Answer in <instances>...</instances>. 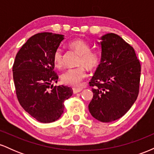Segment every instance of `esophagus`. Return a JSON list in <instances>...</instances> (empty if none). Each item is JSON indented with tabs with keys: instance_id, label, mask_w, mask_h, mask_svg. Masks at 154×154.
<instances>
[{
	"instance_id": "esophagus-1",
	"label": "esophagus",
	"mask_w": 154,
	"mask_h": 154,
	"mask_svg": "<svg viewBox=\"0 0 154 154\" xmlns=\"http://www.w3.org/2000/svg\"><path fill=\"white\" fill-rule=\"evenodd\" d=\"M82 91V88H73L74 94H76V93H79V92H81Z\"/></svg>"
}]
</instances>
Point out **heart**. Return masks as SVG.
Masks as SVG:
<instances>
[{
    "mask_svg": "<svg viewBox=\"0 0 154 154\" xmlns=\"http://www.w3.org/2000/svg\"><path fill=\"white\" fill-rule=\"evenodd\" d=\"M68 46L79 54L77 61V65L79 66L65 72L61 75V81L66 85L77 87L87 77L86 68L91 72L98 69L101 65L102 55L99 51H91V45L80 38L71 40L68 43ZM53 63L59 69L63 67V54L61 49L55 51L53 56Z\"/></svg>",
    "mask_w": 154,
    "mask_h": 154,
    "instance_id": "b5f03b06",
    "label": "heart"
}]
</instances>
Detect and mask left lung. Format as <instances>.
Returning <instances> with one entry per match:
<instances>
[{
    "label": "left lung",
    "instance_id": "obj_1",
    "mask_svg": "<svg viewBox=\"0 0 154 154\" xmlns=\"http://www.w3.org/2000/svg\"><path fill=\"white\" fill-rule=\"evenodd\" d=\"M100 40L102 62L89 82L93 97L88 109L95 119L111 122L137 99L141 66L133 48L119 35L109 33Z\"/></svg>",
    "mask_w": 154,
    "mask_h": 154
}]
</instances>
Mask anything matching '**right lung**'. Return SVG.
<instances>
[{
	"label": "right lung",
	"instance_id": "1",
	"mask_svg": "<svg viewBox=\"0 0 154 154\" xmlns=\"http://www.w3.org/2000/svg\"><path fill=\"white\" fill-rule=\"evenodd\" d=\"M63 35L42 32L28 39L16 56L13 78L17 99L23 109L38 122L59 119L64 101L73 91L66 86H54L59 76L54 72L53 56Z\"/></svg>",
	"mask_w": 154,
	"mask_h": 154
}]
</instances>
